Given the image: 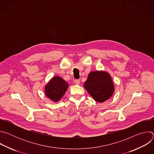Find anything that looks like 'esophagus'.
I'll return each instance as SVG.
<instances>
[{
    "mask_svg": "<svg viewBox=\"0 0 154 154\" xmlns=\"http://www.w3.org/2000/svg\"><path fill=\"white\" fill-rule=\"evenodd\" d=\"M74 83L76 84V85H79L80 83V80H78V79H76L74 80Z\"/></svg>",
    "mask_w": 154,
    "mask_h": 154,
    "instance_id": "obj_1",
    "label": "esophagus"
}]
</instances>
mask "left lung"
Instances as JSON below:
<instances>
[{
  "instance_id": "left-lung-1",
  "label": "left lung",
  "mask_w": 154,
  "mask_h": 154,
  "mask_svg": "<svg viewBox=\"0 0 154 154\" xmlns=\"http://www.w3.org/2000/svg\"><path fill=\"white\" fill-rule=\"evenodd\" d=\"M84 87L97 102H103L109 99L115 91L110 75L102 71L91 72L84 83Z\"/></svg>"
}]
</instances>
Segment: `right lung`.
<instances>
[{"mask_svg":"<svg viewBox=\"0 0 154 154\" xmlns=\"http://www.w3.org/2000/svg\"><path fill=\"white\" fill-rule=\"evenodd\" d=\"M68 86V83L62 78L54 77L45 86L46 95L52 101L58 102L66 91Z\"/></svg>","mask_w":154,"mask_h":154,"instance_id":"add662e5","label":"right lung"}]
</instances>
